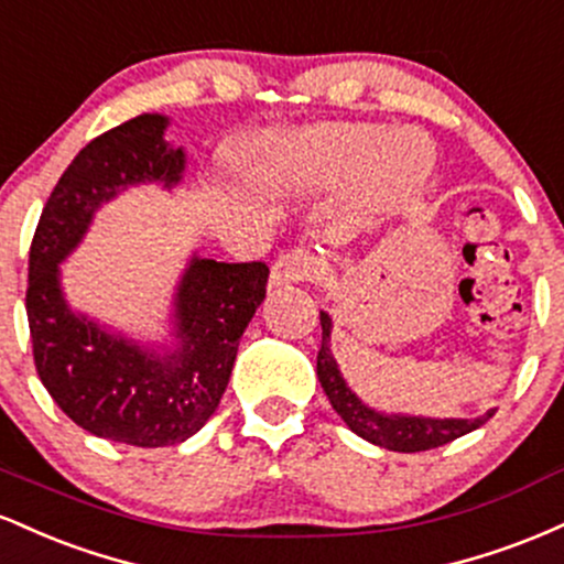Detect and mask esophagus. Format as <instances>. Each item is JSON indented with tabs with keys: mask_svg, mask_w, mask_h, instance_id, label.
<instances>
[{
	"mask_svg": "<svg viewBox=\"0 0 564 564\" xmlns=\"http://www.w3.org/2000/svg\"><path fill=\"white\" fill-rule=\"evenodd\" d=\"M321 275V262L310 257L307 251H286L281 254L270 270V283L273 286H283V283H300V281H315Z\"/></svg>",
	"mask_w": 564,
	"mask_h": 564,
	"instance_id": "1",
	"label": "esophagus"
}]
</instances>
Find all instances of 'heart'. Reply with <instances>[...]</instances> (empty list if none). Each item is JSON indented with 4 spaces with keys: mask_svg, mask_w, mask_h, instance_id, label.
I'll use <instances>...</instances> for the list:
<instances>
[{
    "mask_svg": "<svg viewBox=\"0 0 564 564\" xmlns=\"http://www.w3.org/2000/svg\"><path fill=\"white\" fill-rule=\"evenodd\" d=\"M416 139L425 145L424 154L421 153L423 144L419 147ZM392 152L399 165L404 169L413 165L414 170L408 175L394 173L389 164ZM430 161V145L422 134L411 129H394L384 134V129L377 124H336L318 129L304 140L296 170L318 183H334V180L352 177L366 164L368 191L377 198H398L422 183Z\"/></svg>",
    "mask_w": 564,
    "mask_h": 564,
    "instance_id": "1",
    "label": "heart"
}]
</instances>
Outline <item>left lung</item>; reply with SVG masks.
Segmentation results:
<instances>
[{
	"label": "left lung",
	"instance_id": "8db88e82",
	"mask_svg": "<svg viewBox=\"0 0 564 564\" xmlns=\"http://www.w3.org/2000/svg\"><path fill=\"white\" fill-rule=\"evenodd\" d=\"M321 326H323V339L318 349V379L323 392L332 400L334 411L345 419V424L355 435H360L368 443L379 445V448L398 451V453H419V451H432L440 445L453 443L456 437L467 435V432L477 430L494 416L496 411H488L480 419H424V416H400V413H377L371 411L366 403H360L355 398V392L349 390L341 379L339 366H336L332 347V318L326 313H321Z\"/></svg>",
	"mask_w": 564,
	"mask_h": 564
}]
</instances>
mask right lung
Returning <instances> with one entry per match:
<instances>
[{
    "instance_id": "1",
    "label": "right lung",
    "mask_w": 564,
    "mask_h": 564,
    "mask_svg": "<svg viewBox=\"0 0 564 564\" xmlns=\"http://www.w3.org/2000/svg\"><path fill=\"white\" fill-rule=\"evenodd\" d=\"M164 129V116L142 113L82 148L39 217L25 289L34 366L50 398L89 435L138 448L177 445L209 422L270 275L264 262L196 257L174 300L180 347L164 358L70 313L57 264L97 206L127 185L172 187L183 177L185 153L166 145Z\"/></svg>"
}]
</instances>
